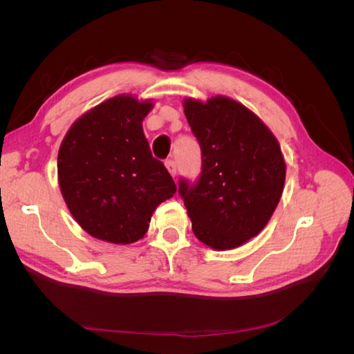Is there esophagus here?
<instances>
[{
	"instance_id": "34e87169",
	"label": "esophagus",
	"mask_w": 354,
	"mask_h": 354,
	"mask_svg": "<svg viewBox=\"0 0 354 354\" xmlns=\"http://www.w3.org/2000/svg\"><path fill=\"white\" fill-rule=\"evenodd\" d=\"M165 167H167V169H168V173L173 176V177H176V174H177V168H176V162L173 159H167L165 160Z\"/></svg>"
}]
</instances>
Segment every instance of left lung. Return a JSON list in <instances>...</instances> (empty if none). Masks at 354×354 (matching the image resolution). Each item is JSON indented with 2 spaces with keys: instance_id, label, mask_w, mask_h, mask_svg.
I'll return each mask as SVG.
<instances>
[{
  "instance_id": "obj_1",
  "label": "left lung",
  "mask_w": 354,
  "mask_h": 354,
  "mask_svg": "<svg viewBox=\"0 0 354 354\" xmlns=\"http://www.w3.org/2000/svg\"><path fill=\"white\" fill-rule=\"evenodd\" d=\"M183 108L202 152L199 180L178 183L192 230L212 250L238 248L266 227L281 201L286 165L279 142L254 112L224 95L185 99Z\"/></svg>"
}]
</instances>
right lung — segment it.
I'll use <instances>...</instances> for the list:
<instances>
[{
  "label": "right lung",
  "mask_w": 354,
  "mask_h": 354,
  "mask_svg": "<svg viewBox=\"0 0 354 354\" xmlns=\"http://www.w3.org/2000/svg\"><path fill=\"white\" fill-rule=\"evenodd\" d=\"M152 100L120 94L85 112L60 145V192L80 226L111 243L142 239L160 202L176 183L152 156L143 133Z\"/></svg>",
  "instance_id": "1"
}]
</instances>
